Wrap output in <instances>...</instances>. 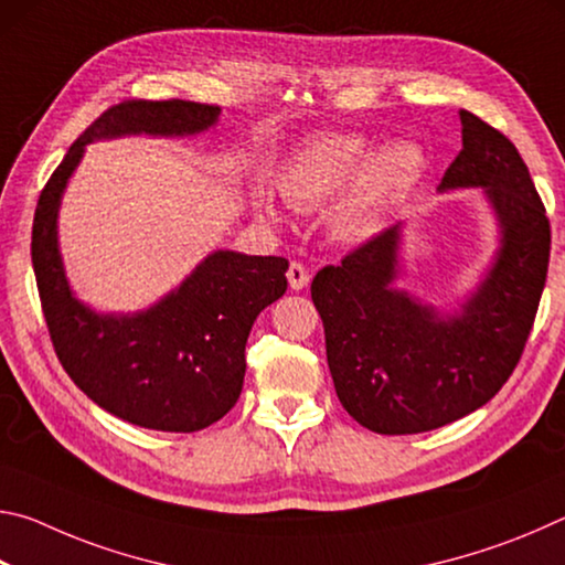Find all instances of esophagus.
I'll use <instances>...</instances> for the list:
<instances>
[{
	"label": "esophagus",
	"instance_id": "obj_1",
	"mask_svg": "<svg viewBox=\"0 0 565 565\" xmlns=\"http://www.w3.org/2000/svg\"><path fill=\"white\" fill-rule=\"evenodd\" d=\"M286 279H289V286L294 291H301V289H306V286H309L311 276H309V271H306L303 264L291 262L289 271H286Z\"/></svg>",
	"mask_w": 565,
	"mask_h": 565
}]
</instances>
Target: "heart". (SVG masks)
<instances>
[{"label": "heart", "mask_w": 565, "mask_h": 565, "mask_svg": "<svg viewBox=\"0 0 565 565\" xmlns=\"http://www.w3.org/2000/svg\"><path fill=\"white\" fill-rule=\"evenodd\" d=\"M424 159L411 145H394L369 157L366 141L353 134L313 139L276 174V191L291 209H317L356 174L331 212V228L341 238H363L384 222L388 209L418 179ZM266 222H279L269 199L256 202Z\"/></svg>", "instance_id": "obj_1"}]
</instances>
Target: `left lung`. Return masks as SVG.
Wrapping results in <instances>:
<instances>
[{
	"instance_id": "8db88e82",
	"label": "left lung",
	"mask_w": 565,
	"mask_h": 565,
	"mask_svg": "<svg viewBox=\"0 0 565 565\" xmlns=\"http://www.w3.org/2000/svg\"><path fill=\"white\" fill-rule=\"evenodd\" d=\"M458 117L463 149L441 189L483 186L503 228L499 259L461 317L444 321L391 289L398 226L311 281L333 388L376 434L434 431L489 404L519 366L546 286L551 222L529 167L505 134L466 109Z\"/></svg>"
}]
</instances>
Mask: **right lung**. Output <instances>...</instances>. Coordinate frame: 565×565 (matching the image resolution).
<instances>
[{"mask_svg":"<svg viewBox=\"0 0 565 565\" xmlns=\"http://www.w3.org/2000/svg\"><path fill=\"white\" fill-rule=\"evenodd\" d=\"M216 104L124 99L79 134L46 181L32 224V266L56 359L94 404L129 424L191 434L212 426L244 386L246 339L286 291L284 256L216 252L137 317H99L74 299L56 252V206L84 145L119 134H194L212 127Z\"/></svg>","mask_w":565,"mask_h":565,"instance_id":"1","label":"right lung"}]
</instances>
